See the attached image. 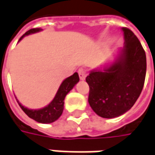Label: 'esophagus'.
Returning a JSON list of instances; mask_svg holds the SVG:
<instances>
[{
    "instance_id": "34e87169",
    "label": "esophagus",
    "mask_w": 155,
    "mask_h": 155,
    "mask_svg": "<svg viewBox=\"0 0 155 155\" xmlns=\"http://www.w3.org/2000/svg\"><path fill=\"white\" fill-rule=\"evenodd\" d=\"M78 74H79V77H80L81 80H85V78H86L87 75V71L86 69L81 68L79 69Z\"/></svg>"
}]
</instances>
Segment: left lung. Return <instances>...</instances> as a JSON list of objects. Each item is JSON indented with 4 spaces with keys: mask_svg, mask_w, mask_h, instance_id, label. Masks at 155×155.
Segmentation results:
<instances>
[{
    "mask_svg": "<svg viewBox=\"0 0 155 155\" xmlns=\"http://www.w3.org/2000/svg\"><path fill=\"white\" fill-rule=\"evenodd\" d=\"M124 45L113 63L90 71L88 104L98 116L113 118L128 111L144 86L147 58L134 33L123 28Z\"/></svg>",
    "mask_w": 155,
    "mask_h": 155,
    "instance_id": "8db88e82",
    "label": "left lung"
}]
</instances>
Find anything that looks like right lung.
Wrapping results in <instances>:
<instances>
[{"instance_id": "right-lung-1", "label": "right lung", "mask_w": 155, "mask_h": 155, "mask_svg": "<svg viewBox=\"0 0 155 155\" xmlns=\"http://www.w3.org/2000/svg\"><path fill=\"white\" fill-rule=\"evenodd\" d=\"M41 31L42 30L39 29V28L31 29V30L28 31L27 32H25L21 37L19 41L25 36H28L30 34H33V33H36V32ZM79 81H80V78H79L77 73H74L73 75L65 79L62 81V83L60 84V86H59V89H58L56 95L54 96L53 100L47 106H45V107H44L42 109L31 110V109H28V108L23 106L18 101H17V103H18L19 106L21 107V109L25 112V114L29 117L34 119L35 121L42 124L52 123V122L56 121L61 116V114L63 112V110H64L65 97L68 95L69 91L75 86V84L77 83Z\"/></svg>"}]
</instances>
